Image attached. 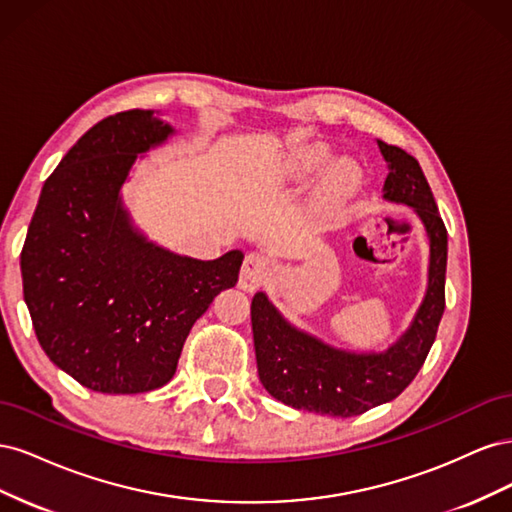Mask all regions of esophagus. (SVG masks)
<instances>
[{"mask_svg":"<svg viewBox=\"0 0 512 512\" xmlns=\"http://www.w3.org/2000/svg\"><path fill=\"white\" fill-rule=\"evenodd\" d=\"M271 271V260L265 254H250L241 267L239 288L247 292L260 288L271 277Z\"/></svg>","mask_w":512,"mask_h":512,"instance_id":"34e87169","label":"esophagus"}]
</instances>
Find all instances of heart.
<instances>
[{"mask_svg": "<svg viewBox=\"0 0 512 512\" xmlns=\"http://www.w3.org/2000/svg\"><path fill=\"white\" fill-rule=\"evenodd\" d=\"M331 160L333 153L329 147H324L320 143H303L286 151V156L282 158V175L288 181L301 183L320 173ZM361 185L363 173L359 166L348 158L335 160L333 164H329L327 170H324L318 181L316 200L320 207L335 211L359 194Z\"/></svg>", "mask_w": 512, "mask_h": 512, "instance_id": "b5f03b06", "label": "heart"}]
</instances>
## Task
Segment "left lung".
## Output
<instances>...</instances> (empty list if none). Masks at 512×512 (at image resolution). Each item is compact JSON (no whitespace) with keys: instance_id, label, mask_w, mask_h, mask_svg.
Masks as SVG:
<instances>
[{"instance_id":"obj_1","label":"left lung","mask_w":512,"mask_h":512,"mask_svg":"<svg viewBox=\"0 0 512 512\" xmlns=\"http://www.w3.org/2000/svg\"><path fill=\"white\" fill-rule=\"evenodd\" d=\"M389 166L382 198L410 207L429 241L427 290L408 329L382 352L335 348L288 322L267 292L252 299L258 378L271 397L297 410L348 418L393 401L423 367L444 314L448 237L429 183L410 153L376 141Z\"/></svg>"}]
</instances>
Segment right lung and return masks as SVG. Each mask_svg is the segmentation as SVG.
Listing matches in <instances>:
<instances>
[{"label": "right lung", "instance_id": "add662e5", "mask_svg": "<svg viewBox=\"0 0 512 512\" xmlns=\"http://www.w3.org/2000/svg\"><path fill=\"white\" fill-rule=\"evenodd\" d=\"M170 136L156 111L98 121L44 181L27 230L21 275L36 337L91 391L132 395L170 382L194 322L239 280L241 250L175 254L123 205L134 164Z\"/></svg>", "mask_w": 512, "mask_h": 512}]
</instances>
